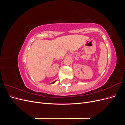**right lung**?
<instances>
[{
	"mask_svg": "<svg viewBox=\"0 0 125 125\" xmlns=\"http://www.w3.org/2000/svg\"><path fill=\"white\" fill-rule=\"evenodd\" d=\"M55 82H56V81H54V82H52V83H51V84H54V83H55Z\"/></svg>",
	"mask_w": 125,
	"mask_h": 125,
	"instance_id": "add662e5",
	"label": "right lung"
}]
</instances>
